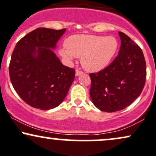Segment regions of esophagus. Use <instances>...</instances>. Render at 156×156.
Here are the masks:
<instances>
[{
	"mask_svg": "<svg viewBox=\"0 0 156 156\" xmlns=\"http://www.w3.org/2000/svg\"><path fill=\"white\" fill-rule=\"evenodd\" d=\"M83 72H82V71H80V70H77L76 71V76H80V75H82L83 74Z\"/></svg>",
	"mask_w": 156,
	"mask_h": 156,
	"instance_id": "34e87169",
	"label": "esophagus"
}]
</instances>
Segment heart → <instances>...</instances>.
Listing matches in <instances>:
<instances>
[{"instance_id":"1","label":"heart","mask_w":156,"mask_h":156,"mask_svg":"<svg viewBox=\"0 0 156 156\" xmlns=\"http://www.w3.org/2000/svg\"><path fill=\"white\" fill-rule=\"evenodd\" d=\"M66 48L59 54L67 64L76 57H80L83 68L89 72L102 70L113 59L119 49V41L113 36L94 35H74L65 40Z\"/></svg>"}]
</instances>
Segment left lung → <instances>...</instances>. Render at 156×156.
Segmentation results:
<instances>
[{"mask_svg": "<svg viewBox=\"0 0 156 156\" xmlns=\"http://www.w3.org/2000/svg\"><path fill=\"white\" fill-rule=\"evenodd\" d=\"M121 47L115 59L104 70L89 75L90 97L99 110L112 112L130 105L140 96L146 78V63L140 47L119 32Z\"/></svg>", "mask_w": 156, "mask_h": 156, "instance_id": "8db88e82", "label": "left lung"}]
</instances>
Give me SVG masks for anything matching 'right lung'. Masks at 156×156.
I'll return each instance as SVG.
<instances>
[{
  "mask_svg": "<svg viewBox=\"0 0 156 156\" xmlns=\"http://www.w3.org/2000/svg\"><path fill=\"white\" fill-rule=\"evenodd\" d=\"M65 30L37 28L15 46L9 65L11 82L19 96L33 108H57L74 80V69L63 65L53 51Z\"/></svg>",
  "mask_w": 156,
  "mask_h": 156,
  "instance_id": "1",
  "label": "right lung"
}]
</instances>
